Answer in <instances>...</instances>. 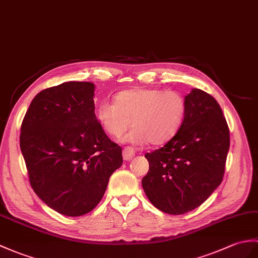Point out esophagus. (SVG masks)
Masks as SVG:
<instances>
[{"label": "esophagus", "instance_id": "1", "mask_svg": "<svg viewBox=\"0 0 258 258\" xmlns=\"http://www.w3.org/2000/svg\"><path fill=\"white\" fill-rule=\"evenodd\" d=\"M134 156H135V151H134L133 147H131V146L124 147V149H123V158L125 160H131Z\"/></svg>", "mask_w": 258, "mask_h": 258}]
</instances>
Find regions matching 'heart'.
I'll return each mask as SVG.
<instances>
[{
  "label": "heart",
  "mask_w": 258,
  "mask_h": 258,
  "mask_svg": "<svg viewBox=\"0 0 258 258\" xmlns=\"http://www.w3.org/2000/svg\"><path fill=\"white\" fill-rule=\"evenodd\" d=\"M187 112L181 93L173 90L134 88L118 92L114 104L101 102L95 110L101 127L114 139L122 137L130 127L126 140L134 144L148 141L161 145L170 141L180 130Z\"/></svg>",
  "instance_id": "b5f03b06"
}]
</instances>
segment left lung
<instances>
[{"mask_svg": "<svg viewBox=\"0 0 258 258\" xmlns=\"http://www.w3.org/2000/svg\"><path fill=\"white\" fill-rule=\"evenodd\" d=\"M185 99L180 130L145 157L142 179L153 205L168 214H183L201 206L222 182L230 148V131L222 109L212 95L194 89Z\"/></svg>", "mask_w": 258, "mask_h": 258, "instance_id": "1", "label": "left lung"}]
</instances>
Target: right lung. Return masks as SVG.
<instances>
[{
	"instance_id": "right-lung-1",
	"label": "right lung",
	"mask_w": 258,
	"mask_h": 258,
	"mask_svg": "<svg viewBox=\"0 0 258 258\" xmlns=\"http://www.w3.org/2000/svg\"><path fill=\"white\" fill-rule=\"evenodd\" d=\"M93 97L91 82L47 88L33 99L21 125L29 183L48 207L68 217L91 212L123 163L121 146L95 117Z\"/></svg>"
}]
</instances>
